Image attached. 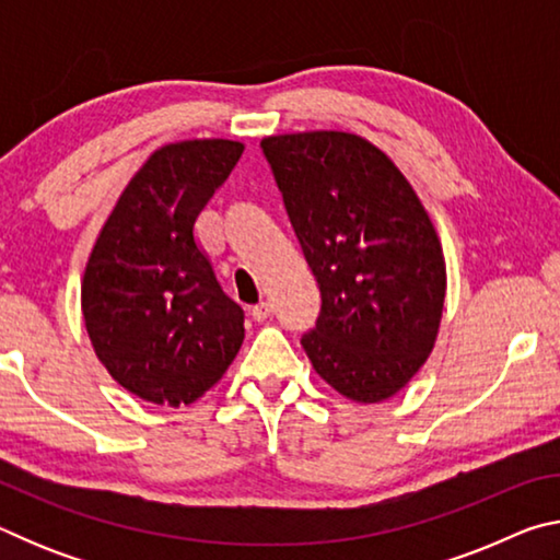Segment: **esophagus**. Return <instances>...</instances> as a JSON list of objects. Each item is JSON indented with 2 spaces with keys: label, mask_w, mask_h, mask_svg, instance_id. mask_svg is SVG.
<instances>
[{
  "label": "esophagus",
  "mask_w": 560,
  "mask_h": 560,
  "mask_svg": "<svg viewBox=\"0 0 560 560\" xmlns=\"http://www.w3.org/2000/svg\"><path fill=\"white\" fill-rule=\"evenodd\" d=\"M271 314H273V308H271L269 301H261V303H257V306L252 308L254 320H267Z\"/></svg>",
  "instance_id": "obj_1"
}]
</instances>
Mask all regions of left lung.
Masks as SVG:
<instances>
[{"label": "left lung", "mask_w": 560, "mask_h": 560, "mask_svg": "<svg viewBox=\"0 0 560 560\" xmlns=\"http://www.w3.org/2000/svg\"><path fill=\"white\" fill-rule=\"evenodd\" d=\"M293 232L320 289L301 346L348 400L383 402L430 358L447 267L415 187L371 140L346 130L261 140Z\"/></svg>", "instance_id": "left-lung-1"}]
</instances>
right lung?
<instances>
[{
  "label": "right lung",
  "mask_w": 560,
  "mask_h": 560,
  "mask_svg": "<svg viewBox=\"0 0 560 560\" xmlns=\"http://www.w3.org/2000/svg\"><path fill=\"white\" fill-rule=\"evenodd\" d=\"M244 143L179 140L158 148L122 189L81 279L93 353L130 395L192 405L222 381L244 340L192 226L230 177Z\"/></svg>",
  "instance_id": "add662e5"
}]
</instances>
